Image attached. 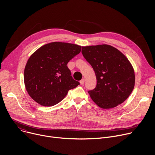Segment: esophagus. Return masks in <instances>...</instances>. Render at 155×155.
Here are the masks:
<instances>
[{
  "instance_id": "esophagus-1",
  "label": "esophagus",
  "mask_w": 155,
  "mask_h": 155,
  "mask_svg": "<svg viewBox=\"0 0 155 155\" xmlns=\"http://www.w3.org/2000/svg\"><path fill=\"white\" fill-rule=\"evenodd\" d=\"M84 82H85V79L84 78H82V80H81L80 81V83L81 85H84Z\"/></svg>"
}]
</instances>
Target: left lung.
Listing matches in <instances>:
<instances>
[{"instance_id":"8db88e82","label":"left lung","mask_w":155,"mask_h":155,"mask_svg":"<svg viewBox=\"0 0 155 155\" xmlns=\"http://www.w3.org/2000/svg\"><path fill=\"white\" fill-rule=\"evenodd\" d=\"M82 53L95 73L96 87L88 91L92 101L104 109L124 102L135 84L133 67L126 56L108 45L82 46Z\"/></svg>"}]
</instances>
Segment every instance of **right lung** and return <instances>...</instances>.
I'll use <instances>...</instances> for the list:
<instances>
[{"instance_id": "right-lung-1", "label": "right lung", "mask_w": 155, "mask_h": 155, "mask_svg": "<svg viewBox=\"0 0 155 155\" xmlns=\"http://www.w3.org/2000/svg\"><path fill=\"white\" fill-rule=\"evenodd\" d=\"M81 48L75 44L53 42L31 54L24 69V80L32 99L43 106H53L80 84L72 78L67 63L80 53Z\"/></svg>"}]
</instances>
